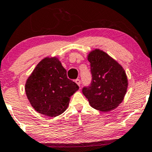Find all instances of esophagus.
Returning a JSON list of instances; mask_svg holds the SVG:
<instances>
[{
  "instance_id": "1",
  "label": "esophagus",
  "mask_w": 152,
  "mask_h": 152,
  "mask_svg": "<svg viewBox=\"0 0 152 152\" xmlns=\"http://www.w3.org/2000/svg\"><path fill=\"white\" fill-rule=\"evenodd\" d=\"M75 82H76V83L78 85V86H80V83H81V81H80V80L78 79V78H77V79L75 80Z\"/></svg>"
}]
</instances>
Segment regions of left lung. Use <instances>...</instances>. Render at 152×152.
I'll return each instance as SVG.
<instances>
[{
	"instance_id": "1",
	"label": "left lung",
	"mask_w": 152,
	"mask_h": 152,
	"mask_svg": "<svg viewBox=\"0 0 152 152\" xmlns=\"http://www.w3.org/2000/svg\"><path fill=\"white\" fill-rule=\"evenodd\" d=\"M91 83L82 88L94 109L108 112L122 102L128 87L126 73L116 61L103 50L95 49L88 56Z\"/></svg>"
}]
</instances>
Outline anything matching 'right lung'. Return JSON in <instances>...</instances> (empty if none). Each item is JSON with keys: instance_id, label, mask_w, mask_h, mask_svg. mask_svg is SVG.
<instances>
[{"instance_id": "1", "label": "right lung", "mask_w": 152, "mask_h": 152, "mask_svg": "<svg viewBox=\"0 0 152 152\" xmlns=\"http://www.w3.org/2000/svg\"><path fill=\"white\" fill-rule=\"evenodd\" d=\"M79 87L67 78L66 70L56 57L38 63L27 79L26 94L31 106L40 114L57 116L66 111L70 97Z\"/></svg>"}]
</instances>
